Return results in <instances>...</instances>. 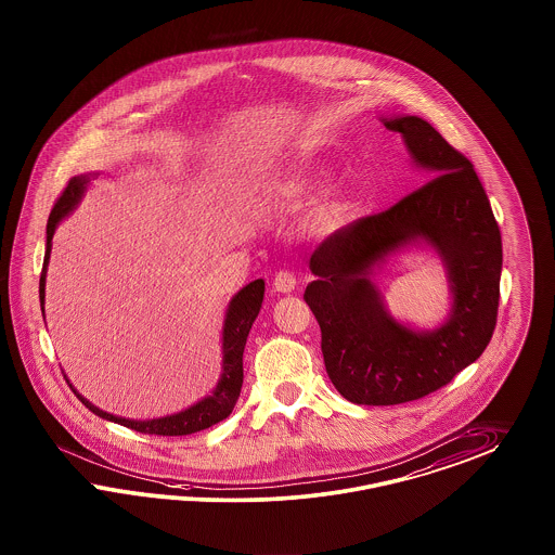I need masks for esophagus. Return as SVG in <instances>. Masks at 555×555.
I'll return each mask as SVG.
<instances>
[{
    "label": "esophagus",
    "mask_w": 555,
    "mask_h": 555,
    "mask_svg": "<svg viewBox=\"0 0 555 555\" xmlns=\"http://www.w3.org/2000/svg\"><path fill=\"white\" fill-rule=\"evenodd\" d=\"M272 287H274V291H279V293H291V291H295V287H297V279H295L293 272L281 270V272H276V276H274Z\"/></svg>",
    "instance_id": "esophagus-1"
}]
</instances>
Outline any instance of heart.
I'll use <instances>...</instances> for the list:
<instances>
[{
    "mask_svg": "<svg viewBox=\"0 0 555 555\" xmlns=\"http://www.w3.org/2000/svg\"><path fill=\"white\" fill-rule=\"evenodd\" d=\"M320 176H324V172L295 173V176L287 178L285 182H281L274 194L283 201H299L320 180ZM346 205H348V198H346L343 189L325 192L324 198H320L315 203V207L311 209V215H309L311 228L315 231L330 230L340 219V215L345 212Z\"/></svg>",
    "mask_w": 555,
    "mask_h": 555,
    "instance_id": "b5f03b06",
    "label": "heart"
}]
</instances>
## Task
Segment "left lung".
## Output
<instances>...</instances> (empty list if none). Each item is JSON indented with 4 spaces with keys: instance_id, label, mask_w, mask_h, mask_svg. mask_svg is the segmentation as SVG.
I'll list each match as a JSON object with an SVG mask.
<instances>
[{
    "instance_id": "left-lung-1",
    "label": "left lung",
    "mask_w": 555,
    "mask_h": 555,
    "mask_svg": "<svg viewBox=\"0 0 555 555\" xmlns=\"http://www.w3.org/2000/svg\"><path fill=\"white\" fill-rule=\"evenodd\" d=\"M433 178L391 209L330 235L309 258L307 306L322 330L330 382L348 402L393 405L424 398L478 361L496 325L502 240L472 162L421 116H382ZM428 247L448 270L452 307L433 331L396 321L375 269L405 248Z\"/></svg>"
}]
</instances>
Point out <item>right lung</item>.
<instances>
[{"label": "right lung", "instance_id": "add662e5", "mask_svg": "<svg viewBox=\"0 0 555 555\" xmlns=\"http://www.w3.org/2000/svg\"><path fill=\"white\" fill-rule=\"evenodd\" d=\"M96 178V173H79L69 180V184L65 186L63 194L59 196L55 207L49 215V223H47V246H44V262H42V272H40L39 297L40 309L44 313V285H47V267H49V258H51V248H53V235L59 228V223L69 217L81 196L88 191L90 180ZM264 301V281L256 279L249 285L242 288L228 306L225 311V320H223V336H221V377L215 385L212 393L205 396L203 400L192 403L191 408L176 412L170 416H162V418H153V421H133V418H122L108 414L104 410H100L98 405L86 400L76 387L69 383L72 391L76 393L77 400L83 403L90 412H94L104 421L116 422L120 426H127L137 433L143 435H159V437H182V435H192L198 430H205L217 422L225 421L233 410V405L240 398L242 391V383H244V348L248 340L249 330L254 320L260 313V307Z\"/></svg>", "mask_w": 555, "mask_h": 555}]
</instances>
